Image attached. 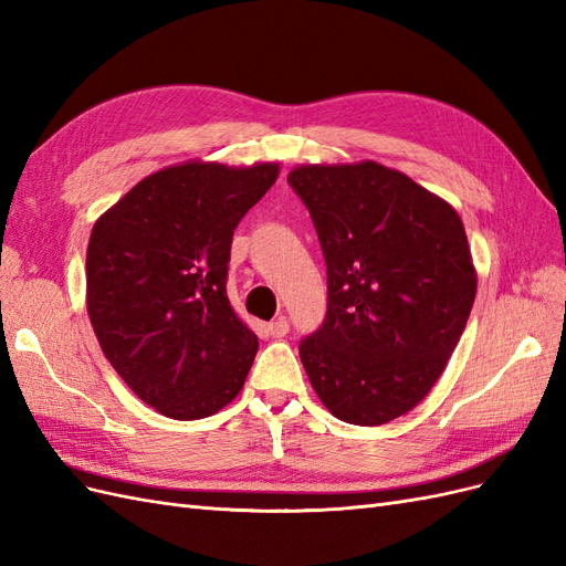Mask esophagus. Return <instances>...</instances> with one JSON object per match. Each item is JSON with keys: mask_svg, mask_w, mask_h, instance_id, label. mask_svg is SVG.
Returning a JSON list of instances; mask_svg holds the SVG:
<instances>
[{"mask_svg": "<svg viewBox=\"0 0 566 566\" xmlns=\"http://www.w3.org/2000/svg\"><path fill=\"white\" fill-rule=\"evenodd\" d=\"M266 331H269L271 337H285L287 331H290V323H287L285 316H281V318H276V321H271V323L266 325Z\"/></svg>", "mask_w": 566, "mask_h": 566, "instance_id": "34e87169", "label": "esophagus"}]
</instances>
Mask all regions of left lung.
I'll return each mask as SVG.
<instances>
[{"mask_svg": "<svg viewBox=\"0 0 566 566\" xmlns=\"http://www.w3.org/2000/svg\"><path fill=\"white\" fill-rule=\"evenodd\" d=\"M287 184L306 205L328 269V312L300 342L323 406L349 424L416 408L465 331L476 273L447 200L373 160L302 165Z\"/></svg>", "mask_w": 566, "mask_h": 566, "instance_id": "8db88e82", "label": "left lung"}]
</instances>
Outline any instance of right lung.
Instances as JSON below:
<instances>
[{"label": "right lung", "instance_id": "right-lung-1", "mask_svg": "<svg viewBox=\"0 0 566 566\" xmlns=\"http://www.w3.org/2000/svg\"><path fill=\"white\" fill-rule=\"evenodd\" d=\"M279 179L276 163H181L96 219L87 312L101 349L144 403L200 420L243 389L260 339L227 295L238 221Z\"/></svg>", "mask_w": 566, "mask_h": 566}]
</instances>
